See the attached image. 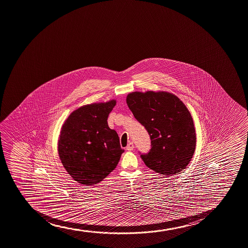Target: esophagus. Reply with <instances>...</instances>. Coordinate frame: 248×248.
<instances>
[{
	"instance_id": "esophagus-1",
	"label": "esophagus",
	"mask_w": 248,
	"mask_h": 248,
	"mask_svg": "<svg viewBox=\"0 0 248 248\" xmlns=\"http://www.w3.org/2000/svg\"><path fill=\"white\" fill-rule=\"evenodd\" d=\"M134 142H130L129 143H128V146L126 147V150L128 151H132L133 149H134Z\"/></svg>"
}]
</instances>
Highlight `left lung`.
I'll return each mask as SVG.
<instances>
[{
	"label": "left lung",
	"mask_w": 248,
	"mask_h": 248,
	"mask_svg": "<svg viewBox=\"0 0 248 248\" xmlns=\"http://www.w3.org/2000/svg\"><path fill=\"white\" fill-rule=\"evenodd\" d=\"M126 102L150 135V152L141 155L150 169L161 175L178 174L195 153L196 134L186 105L167 92H131Z\"/></svg>",
	"instance_id": "obj_1"
}]
</instances>
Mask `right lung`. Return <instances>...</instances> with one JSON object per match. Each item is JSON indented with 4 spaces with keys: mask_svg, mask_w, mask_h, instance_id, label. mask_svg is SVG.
<instances>
[{
    "mask_svg": "<svg viewBox=\"0 0 248 248\" xmlns=\"http://www.w3.org/2000/svg\"><path fill=\"white\" fill-rule=\"evenodd\" d=\"M116 100L81 106L62 126L58 151L62 164L73 180L95 185L114 170L124 152L116 131L107 123Z\"/></svg>",
    "mask_w": 248,
    "mask_h": 248,
    "instance_id": "right-lung-1",
    "label": "right lung"
}]
</instances>
